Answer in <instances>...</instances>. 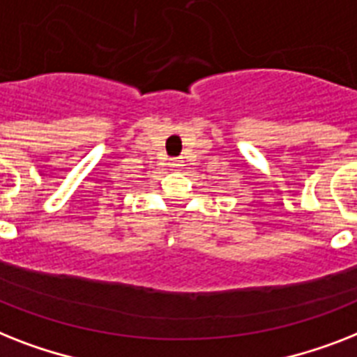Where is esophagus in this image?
Masks as SVG:
<instances>
[{
  "label": "esophagus",
  "mask_w": 357,
  "mask_h": 357,
  "mask_svg": "<svg viewBox=\"0 0 357 357\" xmlns=\"http://www.w3.org/2000/svg\"><path fill=\"white\" fill-rule=\"evenodd\" d=\"M169 165H170V169H181V167H183V159L174 158V159H170Z\"/></svg>",
  "instance_id": "esophagus-1"
}]
</instances>
